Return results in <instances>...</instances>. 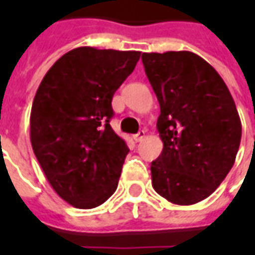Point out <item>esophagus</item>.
Returning <instances> with one entry per match:
<instances>
[{"instance_id":"34e87169","label":"esophagus","mask_w":255,"mask_h":255,"mask_svg":"<svg viewBox=\"0 0 255 255\" xmlns=\"http://www.w3.org/2000/svg\"><path fill=\"white\" fill-rule=\"evenodd\" d=\"M144 136H146V131H144V129H140L136 135H133V139H135V142H142Z\"/></svg>"}]
</instances>
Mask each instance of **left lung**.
I'll return each mask as SVG.
<instances>
[{"label": "left lung", "instance_id": "1", "mask_svg": "<svg viewBox=\"0 0 255 255\" xmlns=\"http://www.w3.org/2000/svg\"><path fill=\"white\" fill-rule=\"evenodd\" d=\"M144 72L160 104L162 153L151 184L175 205H194L219 187L235 162L242 124L217 71L192 52L143 53Z\"/></svg>", "mask_w": 255, "mask_h": 255}]
</instances>
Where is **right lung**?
<instances>
[{"mask_svg":"<svg viewBox=\"0 0 255 255\" xmlns=\"http://www.w3.org/2000/svg\"><path fill=\"white\" fill-rule=\"evenodd\" d=\"M140 52L76 47L53 64L32 102V150L53 190L73 208L93 209L113 195L128 154L112 129V98Z\"/></svg>","mask_w":255,"mask_h":255,"instance_id":"obj_1","label":"right lung"}]
</instances>
